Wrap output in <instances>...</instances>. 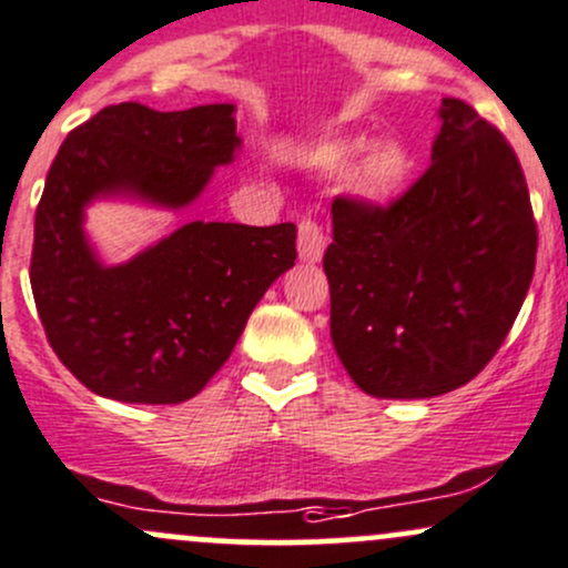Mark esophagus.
<instances>
[{
	"instance_id": "1",
	"label": "esophagus",
	"mask_w": 568,
	"mask_h": 568,
	"mask_svg": "<svg viewBox=\"0 0 568 568\" xmlns=\"http://www.w3.org/2000/svg\"><path fill=\"white\" fill-rule=\"evenodd\" d=\"M326 236L315 220H302L300 223V258L307 264H318L324 258Z\"/></svg>"
}]
</instances>
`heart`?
Segmentation results:
<instances>
[{"label": "heart", "mask_w": 568, "mask_h": 568, "mask_svg": "<svg viewBox=\"0 0 568 568\" xmlns=\"http://www.w3.org/2000/svg\"><path fill=\"white\" fill-rule=\"evenodd\" d=\"M364 152L348 179V193L364 206L386 209L397 204L410 187L416 171V158L403 141L384 139L369 141L364 135L334 139L313 149L310 160L324 171H339Z\"/></svg>", "instance_id": "b5f03b06"}]
</instances>
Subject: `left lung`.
<instances>
[{
	"mask_svg": "<svg viewBox=\"0 0 568 568\" xmlns=\"http://www.w3.org/2000/svg\"><path fill=\"white\" fill-rule=\"evenodd\" d=\"M425 176L386 209L337 199L332 343L362 392L427 399L485 369L536 266L528 184L504 135L444 98Z\"/></svg>",
	"mask_w": 568,
	"mask_h": 568,
	"instance_id": "left-lung-1",
	"label": "left lung"
}]
</instances>
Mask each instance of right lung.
<instances>
[{
  "instance_id": "right-lung-1",
  "label": "right lung",
  "mask_w": 568,
  "mask_h": 568,
  "mask_svg": "<svg viewBox=\"0 0 568 568\" xmlns=\"http://www.w3.org/2000/svg\"><path fill=\"white\" fill-rule=\"evenodd\" d=\"M236 105L154 111L119 103L59 146L34 214V304L51 348L87 389L176 405L223 367L268 285L296 261V225H179L124 264L87 236L94 201L179 212L242 149Z\"/></svg>"
}]
</instances>
